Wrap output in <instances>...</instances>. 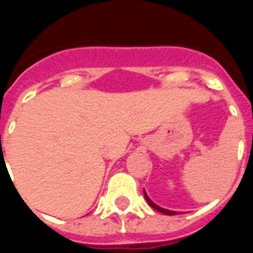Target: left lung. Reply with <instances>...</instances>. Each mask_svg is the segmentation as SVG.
<instances>
[{
  "mask_svg": "<svg viewBox=\"0 0 253 253\" xmlns=\"http://www.w3.org/2000/svg\"><path fill=\"white\" fill-rule=\"evenodd\" d=\"M143 195H145L146 201L148 202V205H150V206L152 207L153 210H156V211L162 212V213H165V214H169V216H173V214H178V213H181V212H177V211H171V210H166V209H162V207L157 206V205H156L155 202H152V200H151V198L148 197V196H147V193H146V191H145V190H143Z\"/></svg>",
  "mask_w": 253,
  "mask_h": 253,
  "instance_id": "left-lung-1",
  "label": "left lung"
}]
</instances>
